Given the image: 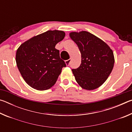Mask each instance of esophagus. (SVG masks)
Returning <instances> with one entry per match:
<instances>
[{"label": "esophagus", "mask_w": 132, "mask_h": 132, "mask_svg": "<svg viewBox=\"0 0 132 132\" xmlns=\"http://www.w3.org/2000/svg\"><path fill=\"white\" fill-rule=\"evenodd\" d=\"M70 61H71V59L67 60V61H65V63L67 66H69V64H70Z\"/></svg>", "instance_id": "obj_1"}]
</instances>
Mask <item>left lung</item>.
Returning a JSON list of instances; mask_svg holds the SVG:
<instances>
[{
    "mask_svg": "<svg viewBox=\"0 0 132 132\" xmlns=\"http://www.w3.org/2000/svg\"><path fill=\"white\" fill-rule=\"evenodd\" d=\"M69 36L81 55L80 66L72 69L75 79L84 90H95L104 84L112 70L113 51L104 41L87 31L71 32Z\"/></svg>",
    "mask_w": 132,
    "mask_h": 132,
    "instance_id": "1",
    "label": "left lung"
}]
</instances>
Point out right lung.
Listing matches in <instances>:
<instances>
[{"instance_id":"right-lung-1","label":"right lung","mask_w":132,"mask_h":132,"mask_svg":"<svg viewBox=\"0 0 132 132\" xmlns=\"http://www.w3.org/2000/svg\"><path fill=\"white\" fill-rule=\"evenodd\" d=\"M64 36L63 31L49 30L29 39L17 49V68L24 81L32 88L46 90L56 82L66 65L55 46Z\"/></svg>"}]
</instances>
